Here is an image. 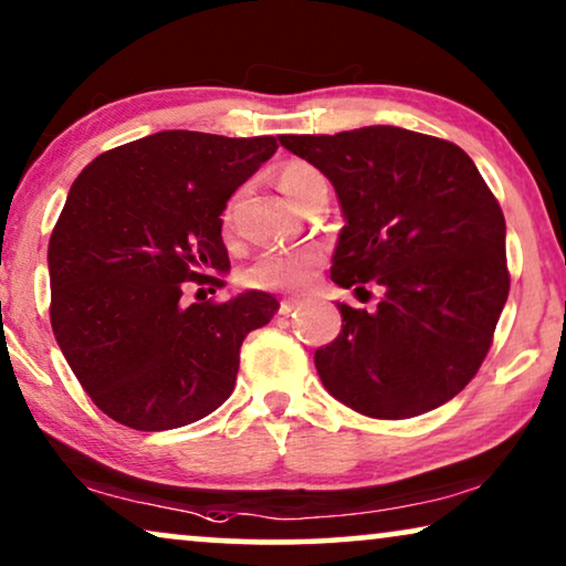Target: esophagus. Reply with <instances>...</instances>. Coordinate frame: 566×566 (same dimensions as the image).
Segmentation results:
<instances>
[{
    "label": "esophagus",
    "mask_w": 566,
    "mask_h": 566,
    "mask_svg": "<svg viewBox=\"0 0 566 566\" xmlns=\"http://www.w3.org/2000/svg\"><path fill=\"white\" fill-rule=\"evenodd\" d=\"M300 305H302L300 297H286V300H282L280 313H282V315H290V313H294V310H297Z\"/></svg>",
    "instance_id": "34e87169"
}]
</instances>
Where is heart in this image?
Returning a JSON list of instances; mask_svg holds the SVG:
<instances>
[{
  "instance_id": "heart-1",
  "label": "heart",
  "mask_w": 566,
  "mask_h": 566,
  "mask_svg": "<svg viewBox=\"0 0 566 566\" xmlns=\"http://www.w3.org/2000/svg\"><path fill=\"white\" fill-rule=\"evenodd\" d=\"M276 185L300 207L310 189L325 185V181L323 174L313 164L294 158V161H286L280 174H276ZM226 222H230V210L226 212ZM317 264H321V251L310 249V245H302V249H272L261 253L245 269L243 280L251 286H261V290H300V286L313 282Z\"/></svg>"
}]
</instances>
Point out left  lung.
I'll use <instances>...</instances> for the list:
<instances>
[{
  "mask_svg": "<svg viewBox=\"0 0 566 566\" xmlns=\"http://www.w3.org/2000/svg\"><path fill=\"white\" fill-rule=\"evenodd\" d=\"M280 143L338 195L346 226L331 280L381 290L371 313L336 302L338 338L315 352L323 387L369 418L441 408L480 369L511 292L495 195L459 146L405 127Z\"/></svg>",
  "mask_w": 566,
  "mask_h": 566,
  "instance_id": "8db88e82",
  "label": "left lung"
}]
</instances>
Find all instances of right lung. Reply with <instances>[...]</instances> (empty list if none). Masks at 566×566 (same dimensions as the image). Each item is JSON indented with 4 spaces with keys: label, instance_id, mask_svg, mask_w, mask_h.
Segmentation results:
<instances>
[{
    "label": "right lung",
    "instance_id": "1",
    "mask_svg": "<svg viewBox=\"0 0 566 566\" xmlns=\"http://www.w3.org/2000/svg\"><path fill=\"white\" fill-rule=\"evenodd\" d=\"M276 138L161 130L94 158L48 243L51 325L92 402L135 431L195 423L235 387L241 344L280 302L251 290L187 302V282L230 269V195Z\"/></svg>",
    "mask_w": 566,
    "mask_h": 566
}]
</instances>
